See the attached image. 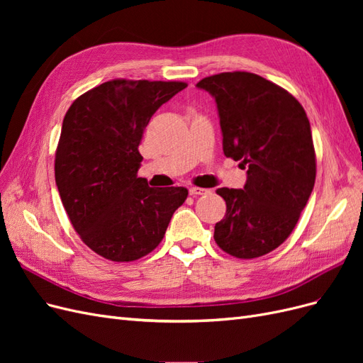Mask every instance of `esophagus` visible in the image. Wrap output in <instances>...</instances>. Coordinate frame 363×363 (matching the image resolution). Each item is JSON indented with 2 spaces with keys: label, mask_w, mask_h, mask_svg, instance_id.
Instances as JSON below:
<instances>
[{
  "label": "esophagus",
  "mask_w": 363,
  "mask_h": 363,
  "mask_svg": "<svg viewBox=\"0 0 363 363\" xmlns=\"http://www.w3.org/2000/svg\"><path fill=\"white\" fill-rule=\"evenodd\" d=\"M189 194L192 196H199V195H204V194H208V189H204V188H196V186H194V188L189 189Z\"/></svg>",
  "instance_id": "obj_1"
}]
</instances>
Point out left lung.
<instances>
[{"mask_svg":"<svg viewBox=\"0 0 363 363\" xmlns=\"http://www.w3.org/2000/svg\"><path fill=\"white\" fill-rule=\"evenodd\" d=\"M196 86L215 96L224 155L247 168L244 189L216 191L227 212L215 242L238 259L265 256L289 238L313 189L309 118L292 94L252 72L215 74Z\"/></svg>","mask_w":363,"mask_h":363,"instance_id":"1","label":"left lung"}]
</instances>
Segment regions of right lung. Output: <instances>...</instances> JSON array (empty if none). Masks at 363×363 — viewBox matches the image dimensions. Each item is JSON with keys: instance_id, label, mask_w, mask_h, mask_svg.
<instances>
[{"instance_id": "right-lung-1", "label": "right lung", "mask_w": 363, "mask_h": 363, "mask_svg": "<svg viewBox=\"0 0 363 363\" xmlns=\"http://www.w3.org/2000/svg\"><path fill=\"white\" fill-rule=\"evenodd\" d=\"M184 82L115 79L84 92L63 118L54 159L60 200L80 239L112 262L155 250L184 188H150L138 177L144 130Z\"/></svg>"}]
</instances>
